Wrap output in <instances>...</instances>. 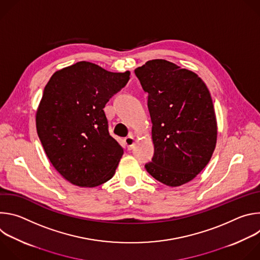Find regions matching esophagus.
<instances>
[{
	"label": "esophagus",
	"instance_id": "obj_1",
	"mask_svg": "<svg viewBox=\"0 0 260 260\" xmlns=\"http://www.w3.org/2000/svg\"><path fill=\"white\" fill-rule=\"evenodd\" d=\"M135 142H136V140H135V138L133 136H128V137H126L124 139V144H125V146H126V148H127L128 150L133 149V147L135 145Z\"/></svg>",
	"mask_w": 260,
	"mask_h": 260
}]
</instances>
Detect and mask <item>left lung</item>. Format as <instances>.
<instances>
[{"mask_svg":"<svg viewBox=\"0 0 260 260\" xmlns=\"http://www.w3.org/2000/svg\"><path fill=\"white\" fill-rule=\"evenodd\" d=\"M152 122L154 156L145 166L171 187L194 179L209 164L217 142V120L210 91L199 75L166 59L135 70Z\"/></svg>","mask_w":260,"mask_h":260,"instance_id":"obj_1","label":"left lung"}]
</instances>
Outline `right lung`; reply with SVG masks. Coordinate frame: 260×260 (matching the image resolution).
Wrapping results in <instances>:
<instances>
[{"instance_id":"obj_1","label":"right lung","mask_w":260,"mask_h":260,"mask_svg":"<svg viewBox=\"0 0 260 260\" xmlns=\"http://www.w3.org/2000/svg\"><path fill=\"white\" fill-rule=\"evenodd\" d=\"M129 75L79 61L56 71L46 84L37 133L54 169L73 185L95 187L114 176L123 149L109 134L104 108Z\"/></svg>"}]
</instances>
